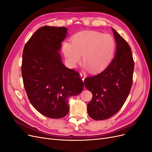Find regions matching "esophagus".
<instances>
[{
  "instance_id": "obj_1",
  "label": "esophagus",
  "mask_w": 152,
  "mask_h": 152,
  "mask_svg": "<svg viewBox=\"0 0 152 152\" xmlns=\"http://www.w3.org/2000/svg\"><path fill=\"white\" fill-rule=\"evenodd\" d=\"M80 76L81 77L82 80L84 81V79H85V78H86V74H85V73H80Z\"/></svg>"
}]
</instances>
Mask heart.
<instances>
[{"label": "heart", "mask_w": 152, "mask_h": 152, "mask_svg": "<svg viewBox=\"0 0 152 152\" xmlns=\"http://www.w3.org/2000/svg\"><path fill=\"white\" fill-rule=\"evenodd\" d=\"M115 48L114 39L110 35L95 31H79L73 35L71 43L64 42L63 53L71 66L81 60L93 72L103 70L111 62Z\"/></svg>", "instance_id": "heart-1"}]
</instances>
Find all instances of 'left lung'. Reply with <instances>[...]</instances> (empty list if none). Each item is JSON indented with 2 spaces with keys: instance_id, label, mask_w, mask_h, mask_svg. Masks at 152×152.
<instances>
[{
  "instance_id": "left-lung-1",
  "label": "left lung",
  "mask_w": 152,
  "mask_h": 152,
  "mask_svg": "<svg viewBox=\"0 0 152 152\" xmlns=\"http://www.w3.org/2000/svg\"><path fill=\"white\" fill-rule=\"evenodd\" d=\"M117 53L108 66L98 75L84 79L86 88L93 93L87 112L94 120L108 119L122 107L132 84L134 62L129 45L113 28Z\"/></svg>"
}]
</instances>
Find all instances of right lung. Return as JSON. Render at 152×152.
Listing matches in <instances>:
<instances>
[{"label":"right lung","instance_id":"add662e5","mask_svg":"<svg viewBox=\"0 0 152 152\" xmlns=\"http://www.w3.org/2000/svg\"><path fill=\"white\" fill-rule=\"evenodd\" d=\"M66 27L44 26L32 35L23 49L21 75L30 102L43 115L60 118L69 112L68 98L80 94V74L63 65L58 53Z\"/></svg>","mask_w":152,"mask_h":152}]
</instances>
